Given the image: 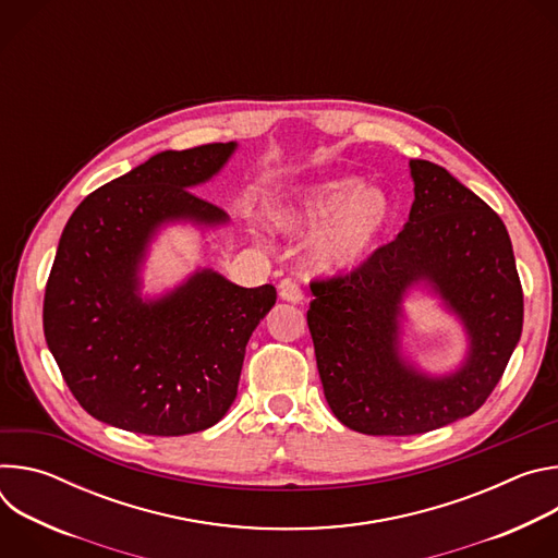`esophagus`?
I'll use <instances>...</instances> for the list:
<instances>
[{
	"mask_svg": "<svg viewBox=\"0 0 558 558\" xmlns=\"http://www.w3.org/2000/svg\"><path fill=\"white\" fill-rule=\"evenodd\" d=\"M278 293H280V298H282V300L293 302V304H298V302H302V300H304V293H302L300 284H298L295 280H291V278L280 280V284H278Z\"/></svg>",
	"mask_w": 558,
	"mask_h": 558,
	"instance_id": "34e87169",
	"label": "esophagus"
}]
</instances>
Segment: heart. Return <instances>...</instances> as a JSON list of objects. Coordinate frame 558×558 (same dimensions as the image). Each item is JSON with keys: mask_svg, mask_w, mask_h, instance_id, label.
Listing matches in <instances>:
<instances>
[{"mask_svg": "<svg viewBox=\"0 0 558 558\" xmlns=\"http://www.w3.org/2000/svg\"><path fill=\"white\" fill-rule=\"evenodd\" d=\"M269 220L289 235L315 229L306 247L308 265L323 274H344L375 252L392 220V203L384 190L340 177L298 187L271 209Z\"/></svg>", "mask_w": 558, "mask_h": 558, "instance_id": "heart-1", "label": "heart"}]
</instances>
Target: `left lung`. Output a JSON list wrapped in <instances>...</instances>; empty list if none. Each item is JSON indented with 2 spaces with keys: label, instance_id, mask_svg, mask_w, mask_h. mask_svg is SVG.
<instances>
[{
  "label": "left lung",
  "instance_id": "1",
  "mask_svg": "<svg viewBox=\"0 0 558 558\" xmlns=\"http://www.w3.org/2000/svg\"><path fill=\"white\" fill-rule=\"evenodd\" d=\"M415 201L392 243L349 276L313 282L306 325L333 415L364 435H420L480 409L523 329V291L504 220L448 170L409 163ZM433 292L469 340L452 374L420 372L401 349L403 300Z\"/></svg>",
  "mask_w": 558,
  "mask_h": 558
}]
</instances>
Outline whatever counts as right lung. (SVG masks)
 Returning <instances> with one entry per match:
<instances>
[{
    "mask_svg": "<svg viewBox=\"0 0 558 558\" xmlns=\"http://www.w3.org/2000/svg\"><path fill=\"white\" fill-rule=\"evenodd\" d=\"M238 143L158 151L78 205L44 298L46 344L76 402L121 430L177 437L218 424L235 400L247 342L276 289L196 269L143 295L149 245L168 225L201 231L229 216L198 198Z\"/></svg>",
    "mask_w": 558,
    "mask_h": 558,
    "instance_id": "1",
    "label": "right lung"
}]
</instances>
